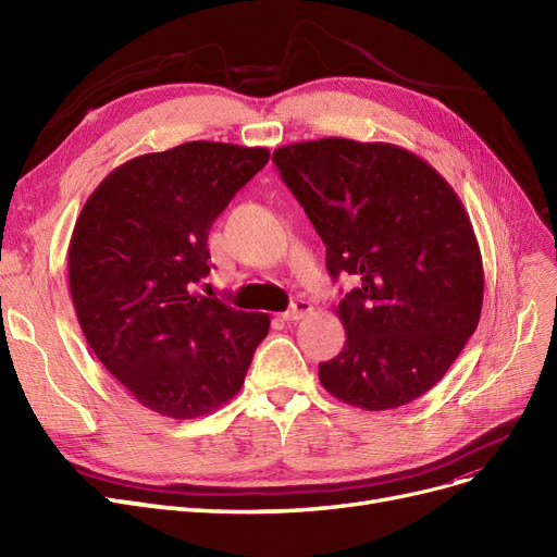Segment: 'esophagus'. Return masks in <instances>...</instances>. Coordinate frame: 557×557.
Here are the masks:
<instances>
[{"instance_id": "34e87169", "label": "esophagus", "mask_w": 557, "mask_h": 557, "mask_svg": "<svg viewBox=\"0 0 557 557\" xmlns=\"http://www.w3.org/2000/svg\"><path fill=\"white\" fill-rule=\"evenodd\" d=\"M311 302H307V300H296L294 305H290V309H286V311H282L280 315H282V320H300V318H305L307 313H311Z\"/></svg>"}]
</instances>
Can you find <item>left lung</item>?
<instances>
[{"mask_svg":"<svg viewBox=\"0 0 557 557\" xmlns=\"http://www.w3.org/2000/svg\"><path fill=\"white\" fill-rule=\"evenodd\" d=\"M273 162L327 246L330 275L359 280L338 302L347 341L318 363L320 384L366 411L418 399L481 318L483 261L460 198L429 162L384 141L288 144Z\"/></svg>","mask_w":557,"mask_h":557,"instance_id":"8db88e82","label":"left lung"}]
</instances>
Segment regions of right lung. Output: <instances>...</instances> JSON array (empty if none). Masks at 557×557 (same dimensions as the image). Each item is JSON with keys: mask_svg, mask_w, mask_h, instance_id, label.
I'll return each instance as SVG.
<instances>
[{"mask_svg": "<svg viewBox=\"0 0 557 557\" xmlns=\"http://www.w3.org/2000/svg\"><path fill=\"white\" fill-rule=\"evenodd\" d=\"M271 153L187 141L133 158L85 200L67 250L78 325L103 368L173 420L212 413L242 391L269 313L196 294L208 234Z\"/></svg>", "mask_w": 557, "mask_h": 557, "instance_id": "1", "label": "right lung"}]
</instances>
